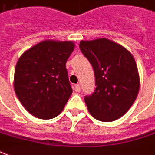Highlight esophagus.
<instances>
[{"label": "esophagus", "mask_w": 155, "mask_h": 155, "mask_svg": "<svg viewBox=\"0 0 155 155\" xmlns=\"http://www.w3.org/2000/svg\"><path fill=\"white\" fill-rule=\"evenodd\" d=\"M74 91H76V92H80L81 91V86H80L79 84L74 85Z\"/></svg>", "instance_id": "obj_1"}]
</instances>
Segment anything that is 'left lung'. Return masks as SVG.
<instances>
[{
  "label": "left lung",
  "instance_id": "1",
  "mask_svg": "<svg viewBox=\"0 0 155 155\" xmlns=\"http://www.w3.org/2000/svg\"><path fill=\"white\" fill-rule=\"evenodd\" d=\"M80 49L95 74V91L85 97L88 111L101 121L118 120L130 109L139 91V74L133 56L106 38L81 41Z\"/></svg>",
  "mask_w": 155,
  "mask_h": 155
}]
</instances>
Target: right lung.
<instances>
[{
	"mask_svg": "<svg viewBox=\"0 0 155 155\" xmlns=\"http://www.w3.org/2000/svg\"><path fill=\"white\" fill-rule=\"evenodd\" d=\"M74 49L72 41L47 40L25 51L14 72V90L25 109L42 120L58 116L72 88L66 62Z\"/></svg>",
	"mask_w": 155,
	"mask_h": 155,
	"instance_id": "1",
	"label": "right lung"
}]
</instances>
